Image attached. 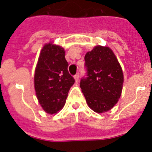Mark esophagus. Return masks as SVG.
<instances>
[{
	"instance_id": "1",
	"label": "esophagus",
	"mask_w": 152,
	"mask_h": 152,
	"mask_svg": "<svg viewBox=\"0 0 152 152\" xmlns=\"http://www.w3.org/2000/svg\"><path fill=\"white\" fill-rule=\"evenodd\" d=\"M74 77H75V82H76V83L78 82V80H79V74H78V73L76 74V75H75V76H74Z\"/></svg>"
}]
</instances>
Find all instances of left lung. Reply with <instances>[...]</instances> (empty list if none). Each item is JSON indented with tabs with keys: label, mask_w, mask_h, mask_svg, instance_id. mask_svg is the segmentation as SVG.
<instances>
[{
	"label": "left lung",
	"mask_w": 152,
	"mask_h": 152,
	"mask_svg": "<svg viewBox=\"0 0 152 152\" xmlns=\"http://www.w3.org/2000/svg\"><path fill=\"white\" fill-rule=\"evenodd\" d=\"M87 77L80 80L81 88L91 110L102 113L110 110L121 96L123 73L116 56L107 46L96 45L86 53Z\"/></svg>",
	"instance_id": "obj_1"
}]
</instances>
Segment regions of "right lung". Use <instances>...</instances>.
<instances>
[{"mask_svg":"<svg viewBox=\"0 0 152 152\" xmlns=\"http://www.w3.org/2000/svg\"><path fill=\"white\" fill-rule=\"evenodd\" d=\"M64 49L52 42L42 49L36 64L34 87L39 103L45 112L54 114L65 104L75 79L68 73Z\"/></svg>","mask_w":152,"mask_h":152,"instance_id":"right-lung-1","label":"right lung"}]
</instances>
